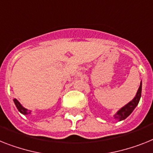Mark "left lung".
Here are the masks:
<instances>
[{"label":"left lung","instance_id":"8db88e82","mask_svg":"<svg viewBox=\"0 0 153 153\" xmlns=\"http://www.w3.org/2000/svg\"><path fill=\"white\" fill-rule=\"evenodd\" d=\"M141 96H142V82L140 84L139 88L137 91V94H136L135 97L133 98V100L131 101L129 103H127L126 105L121 108L118 112H117L116 114L114 115V118L115 119L118 120L119 121L123 120L127 118L130 114H131L133 110L135 108V107L137 106L138 102L140 101V98H141Z\"/></svg>","mask_w":153,"mask_h":153}]
</instances>
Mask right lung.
Returning <instances> with one entry per match:
<instances>
[{
    "instance_id": "right-lung-1",
    "label": "right lung",
    "mask_w": 153,
    "mask_h": 153,
    "mask_svg": "<svg viewBox=\"0 0 153 153\" xmlns=\"http://www.w3.org/2000/svg\"><path fill=\"white\" fill-rule=\"evenodd\" d=\"M14 102H15V105H16V107H17L18 110L19 111L20 113H22V114H24V115H27V114H30V113H31V111H29L27 110L26 108H24L23 106H22V105L20 104L19 102V101L17 100V99H14Z\"/></svg>"
}]
</instances>
